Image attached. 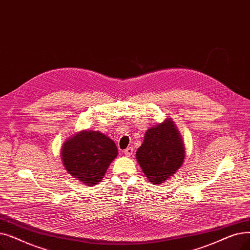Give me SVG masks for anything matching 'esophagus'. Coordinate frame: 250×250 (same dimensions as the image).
<instances>
[{"label": "esophagus", "instance_id": "1", "mask_svg": "<svg viewBox=\"0 0 250 250\" xmlns=\"http://www.w3.org/2000/svg\"><path fill=\"white\" fill-rule=\"evenodd\" d=\"M133 151H134L133 147H127L126 149H125L124 153H125V156H131V155L133 154Z\"/></svg>", "mask_w": 250, "mask_h": 250}]
</instances>
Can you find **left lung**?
Instances as JSON below:
<instances>
[{"instance_id":"left-lung-1","label":"left lung","mask_w":250,"mask_h":250,"mask_svg":"<svg viewBox=\"0 0 250 250\" xmlns=\"http://www.w3.org/2000/svg\"><path fill=\"white\" fill-rule=\"evenodd\" d=\"M136 156L152 184H161L175 175L185 158V148L177 126L170 119L148 128Z\"/></svg>"}]
</instances>
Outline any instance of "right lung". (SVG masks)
<instances>
[{
	"instance_id": "add662e5",
	"label": "right lung",
	"mask_w": 250,
	"mask_h": 250,
	"mask_svg": "<svg viewBox=\"0 0 250 250\" xmlns=\"http://www.w3.org/2000/svg\"><path fill=\"white\" fill-rule=\"evenodd\" d=\"M61 154L69 175L93 186L102 180L117 156V148L111 139L100 132L83 131L63 144Z\"/></svg>"
}]
</instances>
